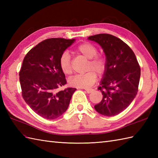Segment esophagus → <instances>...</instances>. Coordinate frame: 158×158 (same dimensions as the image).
<instances>
[{
  "mask_svg": "<svg viewBox=\"0 0 158 158\" xmlns=\"http://www.w3.org/2000/svg\"><path fill=\"white\" fill-rule=\"evenodd\" d=\"M85 90L87 92V93H88V94L92 93L94 91L93 89H85Z\"/></svg>",
  "mask_w": 158,
  "mask_h": 158,
  "instance_id": "34e87169",
  "label": "esophagus"
}]
</instances>
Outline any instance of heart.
I'll return each instance as SVG.
<instances>
[{
    "label": "heart",
    "mask_w": 158,
    "mask_h": 158,
    "mask_svg": "<svg viewBox=\"0 0 158 158\" xmlns=\"http://www.w3.org/2000/svg\"><path fill=\"white\" fill-rule=\"evenodd\" d=\"M77 52L89 59L88 69L89 70L85 74H79L72 77L69 80L72 86L80 88H88L91 87L96 81L97 74L101 75L105 73L106 68V57L100 53H97L98 49L95 46L89 43H83L77 48ZM59 64L62 72L69 75L72 73L70 56L68 52L62 53L60 58Z\"/></svg>",
    "instance_id": "1"
}]
</instances>
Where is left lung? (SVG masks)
<instances>
[{"instance_id":"obj_1","label":"left lung","mask_w":158,"mask_h":158,"mask_svg":"<svg viewBox=\"0 0 158 158\" xmlns=\"http://www.w3.org/2000/svg\"><path fill=\"white\" fill-rule=\"evenodd\" d=\"M102 47L106 68L98 89L102 94L101 102L94 106L105 116L122 113L135 99L139 89L140 68L135 53L126 43L109 34L88 37Z\"/></svg>"}]
</instances>
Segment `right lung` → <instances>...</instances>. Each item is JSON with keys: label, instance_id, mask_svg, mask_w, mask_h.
I'll list each match as a JSON object with an SVG mask.
<instances>
[{"label": "right lung", "instance_id": "add662e5", "mask_svg": "<svg viewBox=\"0 0 158 158\" xmlns=\"http://www.w3.org/2000/svg\"><path fill=\"white\" fill-rule=\"evenodd\" d=\"M75 39L52 38L39 43L27 53L19 71L22 95L39 115L53 119L68 109L76 88H58L66 84L59 60Z\"/></svg>", "mask_w": 158, "mask_h": 158}]
</instances>
